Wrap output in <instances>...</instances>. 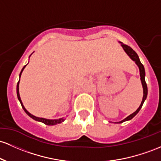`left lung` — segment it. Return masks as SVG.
<instances>
[{"label":"left lung","instance_id":"left-lung-1","mask_svg":"<svg viewBox=\"0 0 161 161\" xmlns=\"http://www.w3.org/2000/svg\"><path fill=\"white\" fill-rule=\"evenodd\" d=\"M119 42L120 43L121 46H122V48L124 49V51L125 52V53L127 54L128 55H129L130 58H131L132 61H134L135 62V64L138 65V68H139V72H140L141 82H142V87H143V98H142V103H141V105L139 106V107L138 108V109H137L135 113H131V114L129 115V116H127L125 119H124L123 120L120 121V122H115V123H122V122H126V121L131 120L133 117H135V115L138 114V112L140 111L141 109H142V106H143V104H144V102L145 101L146 98H147V84H146V82H145V71H144V65L142 64V62H141L138 54H137L136 52H135L130 46H128L127 45H124L123 43L121 42Z\"/></svg>","mask_w":161,"mask_h":161}]
</instances>
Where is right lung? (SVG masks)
<instances>
[{"mask_svg":"<svg viewBox=\"0 0 161 161\" xmlns=\"http://www.w3.org/2000/svg\"><path fill=\"white\" fill-rule=\"evenodd\" d=\"M32 55V54H31ZM31 55H30V56H31ZM27 65V64H26ZM26 65H25L24 67L23 68V69L21 70V72L20 74H19V80H20V77H21V75H22V72L23 71V69L25 68V67ZM19 80L18 81L17 83V97H18V100H19V103H20L21 106H22L23 110L25 111V113H26L27 115H29L30 117H31L32 119H33L34 120L37 121V122H42V123L47 125H57V124H59V123H61L62 122H64V119L63 118H61V119H45V118H39V117H36L35 116V115H32L31 113H29L28 111L26 109V108L24 107V106H23V103H22V100H21V98H20V96H19Z\"/></svg>","mask_w":161,"mask_h":161,"instance_id":"right-lung-1","label":"right lung"}]
</instances>
